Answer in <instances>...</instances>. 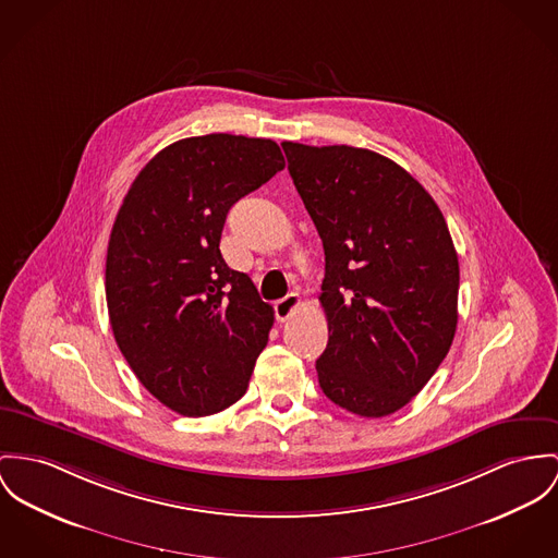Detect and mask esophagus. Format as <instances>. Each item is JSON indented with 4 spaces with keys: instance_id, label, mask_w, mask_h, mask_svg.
Here are the masks:
<instances>
[{
    "instance_id": "1",
    "label": "esophagus",
    "mask_w": 558,
    "mask_h": 558,
    "mask_svg": "<svg viewBox=\"0 0 558 558\" xmlns=\"http://www.w3.org/2000/svg\"><path fill=\"white\" fill-rule=\"evenodd\" d=\"M301 298L300 293H289L287 298L276 301L274 303V312H276V320L284 323L293 316V312L300 307Z\"/></svg>"
}]
</instances>
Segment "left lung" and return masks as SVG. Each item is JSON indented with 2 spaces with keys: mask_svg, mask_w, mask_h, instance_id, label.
<instances>
[{
  "mask_svg": "<svg viewBox=\"0 0 558 558\" xmlns=\"http://www.w3.org/2000/svg\"><path fill=\"white\" fill-rule=\"evenodd\" d=\"M282 148L325 248L318 385L352 414L388 416L423 390L454 340L459 257L448 225L423 184L374 150Z\"/></svg>",
  "mask_w": 558,
  "mask_h": 558,
  "instance_id": "left-lung-1",
  "label": "left lung"
}]
</instances>
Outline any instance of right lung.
<instances>
[{
  "mask_svg": "<svg viewBox=\"0 0 558 558\" xmlns=\"http://www.w3.org/2000/svg\"><path fill=\"white\" fill-rule=\"evenodd\" d=\"M280 170L274 140H178L137 173L114 220L106 257L114 340L137 380L182 416L235 403L267 343L274 310L218 244L231 206Z\"/></svg>",
  "mask_w": 558,
  "mask_h": 558,
  "instance_id": "1",
  "label": "right lung"
}]
</instances>
